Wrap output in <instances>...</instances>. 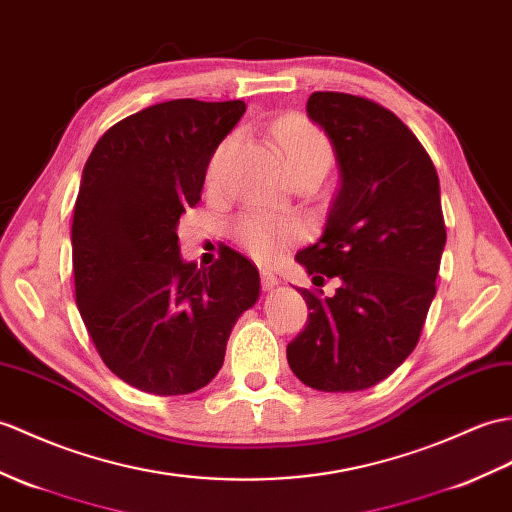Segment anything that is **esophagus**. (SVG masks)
Returning a JSON list of instances; mask_svg holds the SVG:
<instances>
[{
  "label": "esophagus",
  "mask_w": 512,
  "mask_h": 512,
  "mask_svg": "<svg viewBox=\"0 0 512 512\" xmlns=\"http://www.w3.org/2000/svg\"><path fill=\"white\" fill-rule=\"evenodd\" d=\"M261 285H264V290L277 288V285H279V277H277L272 270H261Z\"/></svg>",
  "instance_id": "34e87169"
}]
</instances>
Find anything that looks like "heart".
Wrapping results in <instances>:
<instances>
[{"instance_id":"heart-1","label":"heart","mask_w":512,"mask_h":512,"mask_svg":"<svg viewBox=\"0 0 512 512\" xmlns=\"http://www.w3.org/2000/svg\"><path fill=\"white\" fill-rule=\"evenodd\" d=\"M275 141L283 154L285 165L288 170L301 168V165H318V168L327 170L331 161V146L327 137L320 133V130L312 124L303 120L299 115H288L275 124ZM233 144V139H227L224 144L216 150L209 165V181L213 183L218 178L220 165L227 157V152ZM235 235L240 244L251 253L257 261H275L285 246L292 244L294 231L285 224L257 216V213H246L240 220L235 222Z\"/></svg>"}]
</instances>
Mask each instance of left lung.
Segmentation results:
<instances>
[{
    "mask_svg": "<svg viewBox=\"0 0 512 512\" xmlns=\"http://www.w3.org/2000/svg\"><path fill=\"white\" fill-rule=\"evenodd\" d=\"M307 115L331 139L340 187L323 237L296 261L342 283L334 296L301 288L310 316L288 364L305 386L355 392L417 347L447 240L441 187L421 141L377 102L316 91Z\"/></svg>",
    "mask_w": 512,
    "mask_h": 512,
    "instance_id": "8db88e82",
    "label": "left lung"
}]
</instances>
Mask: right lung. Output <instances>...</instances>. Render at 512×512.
I'll return each instance as SVG.
<instances>
[{
    "mask_svg": "<svg viewBox=\"0 0 512 512\" xmlns=\"http://www.w3.org/2000/svg\"><path fill=\"white\" fill-rule=\"evenodd\" d=\"M242 100H170L117 122L82 170L71 257L78 312L102 362L150 395H189L218 375L231 329L259 299V272L229 251L183 261L178 220L196 207Z\"/></svg>",
    "mask_w": 512,
    "mask_h": 512,
    "instance_id": "right-lung-1",
    "label": "right lung"
}]
</instances>
